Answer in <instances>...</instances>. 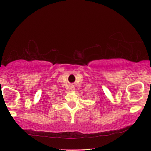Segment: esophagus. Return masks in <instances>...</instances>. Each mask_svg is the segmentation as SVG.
<instances>
[{
  "instance_id": "34e87169",
  "label": "esophagus",
  "mask_w": 151,
  "mask_h": 151,
  "mask_svg": "<svg viewBox=\"0 0 151 151\" xmlns=\"http://www.w3.org/2000/svg\"><path fill=\"white\" fill-rule=\"evenodd\" d=\"M75 87H74V86H71V87H70V91H72V92H74V91H75Z\"/></svg>"
}]
</instances>
